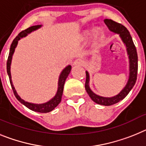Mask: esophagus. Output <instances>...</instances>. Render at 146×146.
Masks as SVG:
<instances>
[{"label": "esophagus", "instance_id": "obj_1", "mask_svg": "<svg viewBox=\"0 0 146 146\" xmlns=\"http://www.w3.org/2000/svg\"><path fill=\"white\" fill-rule=\"evenodd\" d=\"M84 64H85V61L82 58H78V59H76L73 62L74 66H83L84 65Z\"/></svg>", "mask_w": 146, "mask_h": 146}]
</instances>
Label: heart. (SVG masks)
I'll list each match as a JSON object with an SVG mask.
<instances>
[{"mask_svg":"<svg viewBox=\"0 0 146 146\" xmlns=\"http://www.w3.org/2000/svg\"><path fill=\"white\" fill-rule=\"evenodd\" d=\"M100 36H101V32H100V31L97 30V31H95V39H96V40H99Z\"/></svg>","mask_w":146,"mask_h":146,"instance_id":"1","label":"heart"}]
</instances>
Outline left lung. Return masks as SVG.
<instances>
[{
  "instance_id": "1",
  "label": "left lung",
  "mask_w": 146,
  "mask_h": 146,
  "mask_svg": "<svg viewBox=\"0 0 146 146\" xmlns=\"http://www.w3.org/2000/svg\"><path fill=\"white\" fill-rule=\"evenodd\" d=\"M104 23L110 31L120 36L124 45H126V51H127L129 59V79H128L126 86L118 94L113 97H103V96L96 95L91 90L90 87V74L88 72L86 71L85 90L88 93L89 96L95 103L100 105H104V106H111V105L117 104V102L123 99L124 98L129 94V92L131 91V90L135 84L137 76L138 59L136 47L133 42L132 38H131V35L127 30V29L121 24L115 22L112 20H110V19H105Z\"/></svg>"
}]
</instances>
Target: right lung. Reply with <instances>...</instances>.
<instances>
[{
    "label": "right lung",
    "instance_id": "right-lung-1",
    "mask_svg": "<svg viewBox=\"0 0 146 146\" xmlns=\"http://www.w3.org/2000/svg\"><path fill=\"white\" fill-rule=\"evenodd\" d=\"M42 27V25H37V26H33L31 27L28 28L27 29L22 31L21 32L17 35L16 37L15 38V40L12 42L11 47H10L9 50V54L8 56V60H7V63H6V70H7V73H8L9 78L10 84H11V86H12V90L14 92V94H15V97L17 98V99L20 101V103L23 104L24 106H26L27 108H29V110H32V111H37V112H41V113H47V112H49V111L54 110V109L58 106L59 103L61 102V100H62V96L63 93V89H64V82H65L66 78H68V75L70 73V70H71V66L68 65L63 70L62 73H60L59 77V81H58V89L57 92L56 93L55 96L54 98H52L50 101H47L45 103L43 104H33L30 103V102H27V101H24L23 99H22L20 97L18 94H17V91L15 90V87L13 85V83H12V76H11V63H12V56L14 54V52H15V48L17 45V43H18L19 40L23 37H25V36H27L29 34L31 33L32 31H36L37 29H39L40 28Z\"/></svg>",
    "mask_w": 146,
    "mask_h": 146
}]
</instances>
